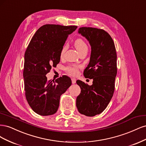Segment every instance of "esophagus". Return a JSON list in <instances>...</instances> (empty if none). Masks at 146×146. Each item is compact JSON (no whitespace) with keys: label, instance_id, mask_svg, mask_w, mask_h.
Masks as SVG:
<instances>
[{"label":"esophagus","instance_id":"obj_1","mask_svg":"<svg viewBox=\"0 0 146 146\" xmlns=\"http://www.w3.org/2000/svg\"><path fill=\"white\" fill-rule=\"evenodd\" d=\"M72 83L73 84L76 83V79L75 78H72Z\"/></svg>","mask_w":146,"mask_h":146}]
</instances>
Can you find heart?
I'll return each mask as SVG.
<instances>
[{
	"label": "heart",
	"mask_w": 146,
	"mask_h": 146,
	"mask_svg": "<svg viewBox=\"0 0 146 146\" xmlns=\"http://www.w3.org/2000/svg\"><path fill=\"white\" fill-rule=\"evenodd\" d=\"M74 44H75V47H76L77 51L79 53L83 50L88 49V46L86 45V42L84 41L82 38H77L76 40L75 41ZM66 49H67V44H66L63 46V47H62V49L61 50V53H60L61 56H63L64 55ZM78 66H75V65L69 66L66 68V70L67 71V72H68L70 74L76 75L78 72Z\"/></svg>",
	"instance_id": "1"
}]
</instances>
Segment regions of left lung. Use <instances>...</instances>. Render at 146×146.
Wrapping results in <instances>:
<instances>
[{"instance_id": "8db88e82", "label": "left lung", "mask_w": 146, "mask_h": 146, "mask_svg": "<svg viewBox=\"0 0 146 146\" xmlns=\"http://www.w3.org/2000/svg\"><path fill=\"white\" fill-rule=\"evenodd\" d=\"M78 33L87 39L91 47L90 63L83 75L93 82L90 86L77 80L81 92L77 98L76 106L80 113L94 116L104 111L113 96L117 74L116 48L113 39L104 30L80 27Z\"/></svg>"}]
</instances>
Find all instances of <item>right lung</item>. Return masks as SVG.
I'll list each match as a JSON object with an SVG mask.
<instances>
[{
	"mask_svg": "<svg viewBox=\"0 0 146 146\" xmlns=\"http://www.w3.org/2000/svg\"><path fill=\"white\" fill-rule=\"evenodd\" d=\"M77 26L46 24L39 28L24 55L23 76L25 98L30 107L41 116L58 110L61 95L71 85V79L63 76L47 80L46 75L60 61V53L68 35Z\"/></svg>",
	"mask_w": 146,
	"mask_h": 146,
	"instance_id": "add662e5",
	"label": "right lung"
}]
</instances>
